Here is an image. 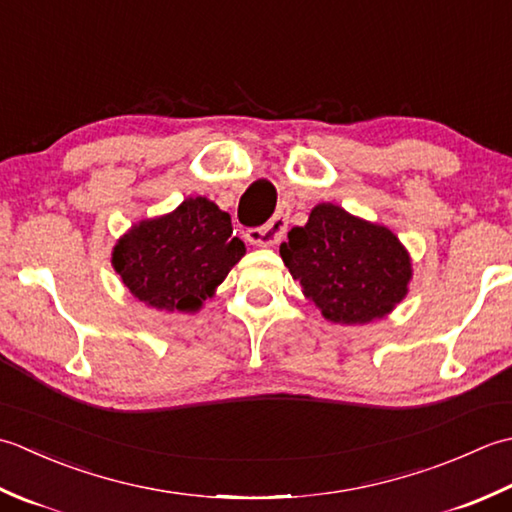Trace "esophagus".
<instances>
[{
    "label": "esophagus",
    "mask_w": 512,
    "mask_h": 512,
    "mask_svg": "<svg viewBox=\"0 0 512 512\" xmlns=\"http://www.w3.org/2000/svg\"><path fill=\"white\" fill-rule=\"evenodd\" d=\"M287 232V216L285 214H276L274 218H269V221L263 227H252L247 229V241L252 245L258 247H271L280 243V238L285 236Z\"/></svg>",
    "instance_id": "34e87169"
}]
</instances>
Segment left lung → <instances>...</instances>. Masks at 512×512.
Returning <instances> with one entry per match:
<instances>
[{"label":"left lung","mask_w":512,"mask_h":512,"mask_svg":"<svg viewBox=\"0 0 512 512\" xmlns=\"http://www.w3.org/2000/svg\"><path fill=\"white\" fill-rule=\"evenodd\" d=\"M280 256L322 316L364 325L398 305L411 280V260L391 229L322 203L305 227H294Z\"/></svg>","instance_id":"left-lung-1"}]
</instances>
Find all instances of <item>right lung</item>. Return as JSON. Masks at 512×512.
I'll return each mask as SVG.
<instances>
[{
	"mask_svg": "<svg viewBox=\"0 0 512 512\" xmlns=\"http://www.w3.org/2000/svg\"><path fill=\"white\" fill-rule=\"evenodd\" d=\"M232 218L203 196L172 214L141 221L114 247L112 265L145 305L196 311L245 254Z\"/></svg>",
	"mask_w": 512,
	"mask_h": 512,
	"instance_id": "add662e5",
	"label": "right lung"
}]
</instances>
